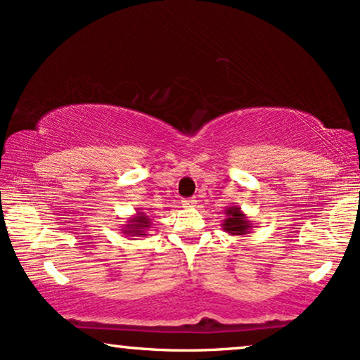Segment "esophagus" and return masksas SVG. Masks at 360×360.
<instances>
[{"instance_id":"esophagus-1","label":"esophagus","mask_w":360,"mask_h":360,"mask_svg":"<svg viewBox=\"0 0 360 360\" xmlns=\"http://www.w3.org/2000/svg\"><path fill=\"white\" fill-rule=\"evenodd\" d=\"M181 205L186 206V208H193V206L196 205V200L195 198H185V200H181Z\"/></svg>"}]
</instances>
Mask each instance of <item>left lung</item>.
<instances>
[{
    "label": "left lung",
    "instance_id": "1",
    "mask_svg": "<svg viewBox=\"0 0 360 360\" xmlns=\"http://www.w3.org/2000/svg\"><path fill=\"white\" fill-rule=\"evenodd\" d=\"M224 214L226 218L223 219V224H221L224 233L231 236H244L252 231L254 223L239 206H229V208L224 210Z\"/></svg>",
    "mask_w": 360,
    "mask_h": 360
}]
</instances>
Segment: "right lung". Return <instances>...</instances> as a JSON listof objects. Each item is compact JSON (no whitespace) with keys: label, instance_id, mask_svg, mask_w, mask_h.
<instances>
[{"label":"right lung","instance_id":"right-lung-1","mask_svg":"<svg viewBox=\"0 0 360 360\" xmlns=\"http://www.w3.org/2000/svg\"><path fill=\"white\" fill-rule=\"evenodd\" d=\"M152 226V219L141 208H136V214L127 219V224L122 226V234L127 238H146L147 231Z\"/></svg>","mask_w":360,"mask_h":360}]
</instances>
